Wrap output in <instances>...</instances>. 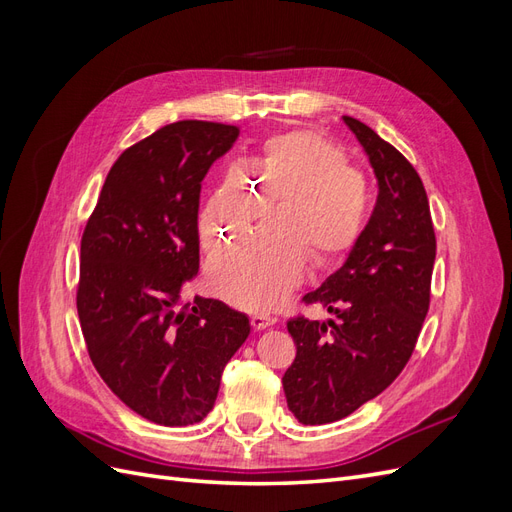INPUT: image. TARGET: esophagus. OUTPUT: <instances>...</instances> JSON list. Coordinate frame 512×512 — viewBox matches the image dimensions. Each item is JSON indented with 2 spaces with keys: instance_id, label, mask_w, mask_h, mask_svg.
I'll return each mask as SVG.
<instances>
[{
  "instance_id": "34e87169",
  "label": "esophagus",
  "mask_w": 512,
  "mask_h": 512,
  "mask_svg": "<svg viewBox=\"0 0 512 512\" xmlns=\"http://www.w3.org/2000/svg\"><path fill=\"white\" fill-rule=\"evenodd\" d=\"M277 320L273 318V316H265V314H256V316H252V327L256 329V331H262V329H267V327H273Z\"/></svg>"
}]
</instances>
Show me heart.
<instances>
[{"instance_id": "b5f03b06", "label": "heart", "mask_w": 512, "mask_h": 512, "mask_svg": "<svg viewBox=\"0 0 512 512\" xmlns=\"http://www.w3.org/2000/svg\"><path fill=\"white\" fill-rule=\"evenodd\" d=\"M247 186L230 170L198 215L205 252L250 228L267 203L277 205L271 228L215 254L207 265L211 292L247 312L280 307L307 269L327 267L350 252L363 235L371 192L367 177L348 164L342 147L316 132L271 136L245 166Z\"/></svg>"}]
</instances>
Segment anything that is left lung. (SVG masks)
<instances>
[{
    "instance_id": "obj_1",
    "label": "left lung",
    "mask_w": 512,
    "mask_h": 512,
    "mask_svg": "<svg viewBox=\"0 0 512 512\" xmlns=\"http://www.w3.org/2000/svg\"><path fill=\"white\" fill-rule=\"evenodd\" d=\"M378 179L376 209L348 260L303 297L337 320L286 322L297 356L282 378L303 425L333 423L378 397L404 371L431 299L436 232L416 168L363 121L344 117Z\"/></svg>"
}]
</instances>
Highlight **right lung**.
<instances>
[{"mask_svg": "<svg viewBox=\"0 0 512 512\" xmlns=\"http://www.w3.org/2000/svg\"><path fill=\"white\" fill-rule=\"evenodd\" d=\"M228 123L183 119L128 147L81 239L76 309L89 359L151 423L203 421L250 320L226 303L179 305L198 273L200 181L237 141Z\"/></svg>", "mask_w": 512, "mask_h": 512, "instance_id": "1", "label": "right lung"}]
</instances>
